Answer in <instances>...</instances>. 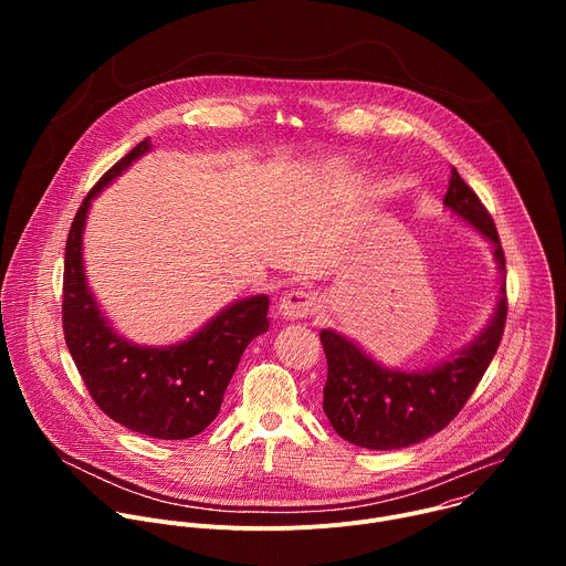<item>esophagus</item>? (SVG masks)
<instances>
[{"instance_id":"obj_1","label":"esophagus","mask_w":566,"mask_h":566,"mask_svg":"<svg viewBox=\"0 0 566 566\" xmlns=\"http://www.w3.org/2000/svg\"><path fill=\"white\" fill-rule=\"evenodd\" d=\"M280 313L289 319H300V317H308L317 311V300L313 293L308 291H302V289H295V291H289L282 300H280Z\"/></svg>"}]
</instances>
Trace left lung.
I'll list each match as a JSON object with an SVG mask.
<instances>
[{
    "label": "left lung",
    "mask_w": 566,
    "mask_h": 566,
    "mask_svg": "<svg viewBox=\"0 0 566 566\" xmlns=\"http://www.w3.org/2000/svg\"><path fill=\"white\" fill-rule=\"evenodd\" d=\"M443 206L493 244L502 273L495 311L483 332L452 358L412 371L382 367L354 340L322 329L319 343L327 356L322 410L334 430L354 446L398 450L441 432L461 412L502 343L509 313L506 258L493 217L454 168Z\"/></svg>",
    "instance_id": "8db88e82"
}]
</instances>
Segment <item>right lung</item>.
Masks as SVG:
<instances>
[{"label": "right lung", "instance_id": "1", "mask_svg": "<svg viewBox=\"0 0 566 566\" xmlns=\"http://www.w3.org/2000/svg\"><path fill=\"white\" fill-rule=\"evenodd\" d=\"M149 147L145 138L125 154L73 217L64 251L62 329L80 376L109 419L151 439L177 441L203 432L219 415L241 354L269 332V297L237 300L195 336L168 347L134 345L109 327L87 286L83 232L92 199Z\"/></svg>", "mask_w": 566, "mask_h": 566}]
</instances>
